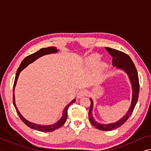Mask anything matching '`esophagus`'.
I'll return each instance as SVG.
<instances>
[{
  "instance_id": "esophagus-1",
  "label": "esophagus",
  "mask_w": 151,
  "mask_h": 151,
  "mask_svg": "<svg viewBox=\"0 0 151 151\" xmlns=\"http://www.w3.org/2000/svg\"><path fill=\"white\" fill-rule=\"evenodd\" d=\"M87 95V91L85 89L81 90L77 93V98H81L82 97H84L85 95Z\"/></svg>"
}]
</instances>
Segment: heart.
Masks as SVG:
<instances>
[{
	"mask_svg": "<svg viewBox=\"0 0 151 151\" xmlns=\"http://www.w3.org/2000/svg\"><path fill=\"white\" fill-rule=\"evenodd\" d=\"M100 60H101V57L97 54L92 55L91 56H90L89 58L87 59V64L88 66H90L91 68H94V67L97 65V64L99 63ZM107 68V64L105 63H101L98 64L97 66L96 67V74L97 78H101L103 74L106 70Z\"/></svg>",
	"mask_w": 151,
	"mask_h": 151,
	"instance_id": "1",
	"label": "heart"
}]
</instances>
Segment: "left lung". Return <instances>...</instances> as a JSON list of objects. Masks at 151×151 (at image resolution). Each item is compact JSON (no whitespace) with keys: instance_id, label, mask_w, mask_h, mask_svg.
<instances>
[{"instance_id":"left-lung-1","label":"left lung","mask_w":151,"mask_h":151,"mask_svg":"<svg viewBox=\"0 0 151 151\" xmlns=\"http://www.w3.org/2000/svg\"><path fill=\"white\" fill-rule=\"evenodd\" d=\"M106 49L108 52V53L113 57V58H112V64H113V66H116L118 68L122 69V70L125 71L128 74L129 78L130 79L132 85V99L130 108H129L127 114L122 118L119 119L118 122H117L109 124H101L95 121L92 115L93 102L92 99H90L91 106L89 112H88L90 122L92 124L93 126H94L95 128L99 129L100 130L110 131L120 127L130 118L138 101V95H139L140 85L137 70H136L133 61L131 60L130 57L128 54H126L123 52L119 51V50L110 48V47H106Z\"/></svg>"}]
</instances>
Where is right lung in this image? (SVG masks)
<instances>
[{
    "label": "right lung",
    "mask_w": 151,
    "mask_h": 151,
    "mask_svg": "<svg viewBox=\"0 0 151 151\" xmlns=\"http://www.w3.org/2000/svg\"><path fill=\"white\" fill-rule=\"evenodd\" d=\"M58 52V50H57L55 47H45V48L40 49V50H38L37 52H35V53L29 55V56H27V57H26V58H24L23 60L21 62V63L20 64L19 67L18 69H17V70L15 81H14L13 102L14 106H15V107L18 116H19L20 119L23 121V122L25 124V125H27L28 127H29L30 128L35 129V130H38V131H41V132H52V131H54L55 130H56V129L59 128L60 127H61V126H63V124L66 122V118H67V112H68V109L69 106H70L72 104L75 103L76 100L75 99L73 100V101H72L70 103V104H69L68 105H67L65 108H64V109L63 114V116H62L61 119H60L58 122H57L56 124H52V125H49V126H42V125H39V124H35L32 123V122H30L26 120V119L22 116V115L20 114V112L19 111L17 107H16V105H15V95H14V90H15V85H16V83H17V81L18 76H19V75L20 72L23 69L25 68V67L27 66L29 64L32 63L33 61H35V60L37 59V58H39L40 57L44 56V55L49 54H51V53H56V52Z\"/></svg>",
    "instance_id": "obj_1"
}]
</instances>
